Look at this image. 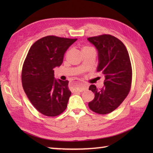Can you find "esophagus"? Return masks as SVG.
<instances>
[{
	"mask_svg": "<svg viewBox=\"0 0 153 153\" xmlns=\"http://www.w3.org/2000/svg\"><path fill=\"white\" fill-rule=\"evenodd\" d=\"M71 86H72L73 90L76 92H82L88 88V85H87L86 84H83L78 82H74L71 83Z\"/></svg>",
	"mask_w": 153,
	"mask_h": 153,
	"instance_id": "obj_1",
	"label": "esophagus"
}]
</instances>
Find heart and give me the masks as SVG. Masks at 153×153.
I'll use <instances>...</instances> for the list:
<instances>
[{"mask_svg": "<svg viewBox=\"0 0 153 153\" xmlns=\"http://www.w3.org/2000/svg\"><path fill=\"white\" fill-rule=\"evenodd\" d=\"M82 53H87V52H91V51H94L95 52V48L93 47L89 46V45H85V46L82 47Z\"/></svg>", "mask_w": 153, "mask_h": 153, "instance_id": "obj_1", "label": "heart"}]
</instances>
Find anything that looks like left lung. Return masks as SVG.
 <instances>
[{"label":"left lung","instance_id":"1","mask_svg":"<svg viewBox=\"0 0 153 153\" xmlns=\"http://www.w3.org/2000/svg\"><path fill=\"white\" fill-rule=\"evenodd\" d=\"M98 51L97 71L105 77L104 87L99 89L91 85L89 89L95 98L89 102V108L99 114L112 112L121 105L129 94L132 81L130 58L126 46L118 38L103 34L87 38Z\"/></svg>","mask_w":153,"mask_h":153}]
</instances>
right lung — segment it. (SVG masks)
<instances>
[{
  "instance_id": "obj_1",
  "label": "right lung",
  "mask_w": 153,
  "mask_h": 153,
  "mask_svg": "<svg viewBox=\"0 0 153 153\" xmlns=\"http://www.w3.org/2000/svg\"><path fill=\"white\" fill-rule=\"evenodd\" d=\"M76 40L48 35L35 42L28 51L22 86L31 103L45 116H56L66 108L71 95L68 81L56 80L53 69L62 64L64 53Z\"/></svg>"
}]
</instances>
